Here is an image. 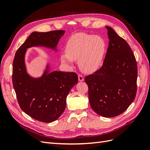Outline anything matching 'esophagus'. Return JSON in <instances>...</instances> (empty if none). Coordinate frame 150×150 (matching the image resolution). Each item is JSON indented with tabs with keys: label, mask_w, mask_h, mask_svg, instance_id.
I'll use <instances>...</instances> for the list:
<instances>
[{
	"label": "esophagus",
	"mask_w": 150,
	"mask_h": 150,
	"mask_svg": "<svg viewBox=\"0 0 150 150\" xmlns=\"http://www.w3.org/2000/svg\"><path fill=\"white\" fill-rule=\"evenodd\" d=\"M78 79H79V81H84V77L81 74H79L78 75Z\"/></svg>",
	"instance_id": "obj_1"
}]
</instances>
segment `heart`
Segmentation results:
<instances>
[{"instance_id": "obj_1", "label": "heart", "mask_w": 150, "mask_h": 150, "mask_svg": "<svg viewBox=\"0 0 150 150\" xmlns=\"http://www.w3.org/2000/svg\"><path fill=\"white\" fill-rule=\"evenodd\" d=\"M106 44L103 38L92 34L79 33L71 36L61 55V61L72 64L78 59L80 69L84 72L96 71L102 65Z\"/></svg>"}]
</instances>
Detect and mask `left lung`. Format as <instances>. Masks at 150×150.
<instances>
[{
    "mask_svg": "<svg viewBox=\"0 0 150 150\" xmlns=\"http://www.w3.org/2000/svg\"><path fill=\"white\" fill-rule=\"evenodd\" d=\"M110 39L101 67L85 77L91 107L103 117L117 116L133 103L137 91V63L126 40L106 26Z\"/></svg>",
    "mask_w": 150,
    "mask_h": 150,
    "instance_id": "8db88e82",
    "label": "left lung"
}]
</instances>
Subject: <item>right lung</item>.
Segmentation results:
<instances>
[{
  "mask_svg": "<svg viewBox=\"0 0 150 150\" xmlns=\"http://www.w3.org/2000/svg\"><path fill=\"white\" fill-rule=\"evenodd\" d=\"M62 30L46 33L34 32L16 52L12 66V83L21 110L33 119L44 122L56 121L64 112L66 98L78 82L75 72L53 71L47 66L39 78L30 77L26 71L27 49L43 46L56 50L59 40L64 34Z\"/></svg>",
  "mask_w": 150,
  "mask_h": 150,
  "instance_id": "right-lung-1",
  "label": "right lung"
}]
</instances>
